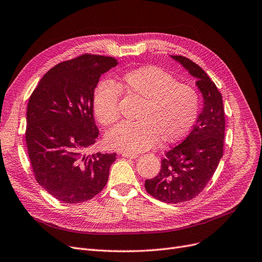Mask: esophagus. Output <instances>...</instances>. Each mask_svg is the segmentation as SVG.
Masks as SVG:
<instances>
[{"label":"esophagus","mask_w":262,"mask_h":262,"mask_svg":"<svg viewBox=\"0 0 262 262\" xmlns=\"http://www.w3.org/2000/svg\"><path fill=\"white\" fill-rule=\"evenodd\" d=\"M122 157L127 158V159H137L138 158L137 154H135V153H125V152L122 153Z\"/></svg>","instance_id":"1"}]
</instances>
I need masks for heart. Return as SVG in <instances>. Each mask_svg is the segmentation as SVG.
I'll use <instances>...</instances> for the list:
<instances>
[{
  "label": "heart",
  "mask_w": 262,
  "mask_h": 262,
  "mask_svg": "<svg viewBox=\"0 0 262 262\" xmlns=\"http://www.w3.org/2000/svg\"><path fill=\"white\" fill-rule=\"evenodd\" d=\"M121 92L140 101L135 115L138 122H124L112 128L105 142L112 149L140 152L159 141L183 138L194 124L200 110V95L194 87L179 83L169 72L144 66L124 73L116 85L101 81L94 92L97 120L109 126L120 119Z\"/></svg>",
  "instance_id": "heart-1"
}]
</instances>
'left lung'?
<instances>
[{
    "instance_id": "left-lung-1",
    "label": "left lung",
    "mask_w": 262,
    "mask_h": 262,
    "mask_svg": "<svg viewBox=\"0 0 262 262\" xmlns=\"http://www.w3.org/2000/svg\"><path fill=\"white\" fill-rule=\"evenodd\" d=\"M170 57L198 80L204 104L191 133L166 152L160 172L144 188L157 200L177 204L198 196L214 175L224 156L226 121L222 96L206 72L186 57Z\"/></svg>"
}]
</instances>
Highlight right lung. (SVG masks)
<instances>
[{"mask_svg":"<svg viewBox=\"0 0 262 262\" xmlns=\"http://www.w3.org/2000/svg\"><path fill=\"white\" fill-rule=\"evenodd\" d=\"M113 57L85 54L58 63L38 82L27 108L26 143L36 181L58 201L77 204L104 188L116 153L85 151L96 142L93 98Z\"/></svg>","mask_w":262,"mask_h":262,"instance_id":"add662e5","label":"right lung"}]
</instances>
